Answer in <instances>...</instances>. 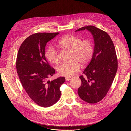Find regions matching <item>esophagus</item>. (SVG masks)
Returning <instances> with one entry per match:
<instances>
[{
	"label": "esophagus",
	"mask_w": 131,
	"mask_h": 131,
	"mask_svg": "<svg viewBox=\"0 0 131 131\" xmlns=\"http://www.w3.org/2000/svg\"><path fill=\"white\" fill-rule=\"evenodd\" d=\"M65 79H66V81H69L70 80H71V78H68V77H66V78H65Z\"/></svg>",
	"instance_id": "34e87169"
}]
</instances>
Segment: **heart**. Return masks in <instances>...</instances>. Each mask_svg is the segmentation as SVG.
I'll return each mask as SVG.
<instances>
[{
  "mask_svg": "<svg viewBox=\"0 0 131 131\" xmlns=\"http://www.w3.org/2000/svg\"><path fill=\"white\" fill-rule=\"evenodd\" d=\"M58 46L63 50L71 52V62L63 63L57 67L58 73L61 76L70 77L80 69V64L84 66L91 61L94 52V45L88 38L82 40L80 37L72 35L64 37L58 42ZM45 56L53 64L59 62L58 53L53 47L47 48Z\"/></svg>",
  "mask_w": 131,
  "mask_h": 131,
  "instance_id": "heart-1",
  "label": "heart"
}]
</instances>
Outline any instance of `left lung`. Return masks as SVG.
<instances>
[{"instance_id": "8db88e82", "label": "left lung", "mask_w": 131, "mask_h": 131, "mask_svg": "<svg viewBox=\"0 0 131 131\" xmlns=\"http://www.w3.org/2000/svg\"><path fill=\"white\" fill-rule=\"evenodd\" d=\"M87 29L93 36L94 52L92 59L79 77L81 85L78 95L84 101L95 104L107 94L113 83L118 69V60L114 43L106 32L94 26H84L76 30Z\"/></svg>"}]
</instances>
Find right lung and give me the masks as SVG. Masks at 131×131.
I'll use <instances>...</instances> for the list:
<instances>
[{"instance_id": "add662e5", "label": "right lung", "mask_w": 131, "mask_h": 131, "mask_svg": "<svg viewBox=\"0 0 131 131\" xmlns=\"http://www.w3.org/2000/svg\"><path fill=\"white\" fill-rule=\"evenodd\" d=\"M59 32L32 34L21 45L16 58V67L22 85L29 97L37 105L50 107L57 103L61 94L60 88L65 82L64 77L48 80L55 72L45 57L48 41Z\"/></svg>"}]
</instances>
